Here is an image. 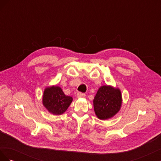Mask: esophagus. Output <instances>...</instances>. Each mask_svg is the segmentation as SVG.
I'll list each match as a JSON object with an SVG mask.
<instances>
[{"instance_id":"esophagus-1","label":"esophagus","mask_w":161,"mask_h":161,"mask_svg":"<svg viewBox=\"0 0 161 161\" xmlns=\"http://www.w3.org/2000/svg\"><path fill=\"white\" fill-rule=\"evenodd\" d=\"M85 96L86 95L85 93H82V92H79L76 94V97L78 98H84V97H85Z\"/></svg>"}]
</instances>
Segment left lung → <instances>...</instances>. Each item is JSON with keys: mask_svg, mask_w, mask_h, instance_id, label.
I'll return each mask as SVG.
<instances>
[{"mask_svg": "<svg viewBox=\"0 0 161 161\" xmlns=\"http://www.w3.org/2000/svg\"><path fill=\"white\" fill-rule=\"evenodd\" d=\"M93 105L95 114L99 119L112 118L119 111L121 105L119 89L108 85L101 86L95 97Z\"/></svg>", "mask_w": 161, "mask_h": 161, "instance_id": "obj_1", "label": "left lung"}]
</instances>
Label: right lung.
Segmentation results:
<instances>
[{
    "label": "right lung",
    "instance_id": "right-lung-1",
    "mask_svg": "<svg viewBox=\"0 0 161 161\" xmlns=\"http://www.w3.org/2000/svg\"><path fill=\"white\" fill-rule=\"evenodd\" d=\"M72 101V97L66 96L59 86L46 88L43 92V104L50 113L61 115L66 111Z\"/></svg>",
    "mask_w": 161,
    "mask_h": 161
}]
</instances>
